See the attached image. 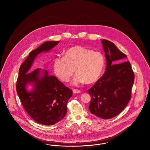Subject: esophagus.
Instances as JSON below:
<instances>
[{
  "instance_id": "34e87169",
  "label": "esophagus",
  "mask_w": 150,
  "mask_h": 150,
  "mask_svg": "<svg viewBox=\"0 0 150 150\" xmlns=\"http://www.w3.org/2000/svg\"><path fill=\"white\" fill-rule=\"evenodd\" d=\"M73 93L74 94H79V93H80L81 91L79 90H77V89H73Z\"/></svg>"
}]
</instances>
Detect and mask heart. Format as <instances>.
<instances>
[{"mask_svg":"<svg viewBox=\"0 0 150 150\" xmlns=\"http://www.w3.org/2000/svg\"><path fill=\"white\" fill-rule=\"evenodd\" d=\"M104 66L105 59L100 52L80 46L67 50L64 56H59L54 59L53 64L55 74L64 82L69 81L75 69L76 75L73 82L74 85L96 82Z\"/></svg>","mask_w":150,"mask_h":150,"instance_id":"heart-1","label":"heart"}]
</instances>
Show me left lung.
I'll return each mask as SVG.
<instances>
[{
    "label": "left lung",
    "mask_w": 150,
    "mask_h": 150,
    "mask_svg": "<svg viewBox=\"0 0 150 150\" xmlns=\"http://www.w3.org/2000/svg\"><path fill=\"white\" fill-rule=\"evenodd\" d=\"M106 59L103 75L89 90L90 112L102 119H110L126 108L131 99L134 74L127 56L110 41L102 40Z\"/></svg>",
    "instance_id": "left-lung-1"
}]
</instances>
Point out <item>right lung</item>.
<instances>
[{
	"label": "right lung",
	"mask_w": 150,
	"mask_h": 150,
	"mask_svg": "<svg viewBox=\"0 0 150 150\" xmlns=\"http://www.w3.org/2000/svg\"><path fill=\"white\" fill-rule=\"evenodd\" d=\"M59 41H47L32 50L20 66L17 80L16 90L23 108L30 117L37 123L52 125L65 116L67 103L72 96L71 90L65 86L56 77L50 76L47 70L40 77L41 69L29 70L35 57L41 52L50 50ZM34 83V89L28 92L25 87Z\"/></svg>",
	"instance_id": "add662e5"
}]
</instances>
